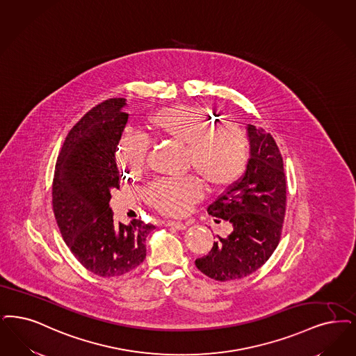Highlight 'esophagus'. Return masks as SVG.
Masks as SVG:
<instances>
[{"mask_svg": "<svg viewBox=\"0 0 356 356\" xmlns=\"http://www.w3.org/2000/svg\"><path fill=\"white\" fill-rule=\"evenodd\" d=\"M168 227L176 229V230H184V229H186V224L180 222V221H171V222H168Z\"/></svg>", "mask_w": 356, "mask_h": 356, "instance_id": "34e87169", "label": "esophagus"}]
</instances>
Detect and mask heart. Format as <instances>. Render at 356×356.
Returning a JSON list of instances; mask_svg holds the SVG:
<instances>
[{"mask_svg": "<svg viewBox=\"0 0 356 356\" xmlns=\"http://www.w3.org/2000/svg\"><path fill=\"white\" fill-rule=\"evenodd\" d=\"M212 118L197 107L177 104L154 111L144 119L151 134L185 145V164L213 189L234 184L249 159L248 138L234 124H212ZM148 143L138 135H124L118 151L119 167L129 175L145 165ZM148 205L160 213L183 216L201 197V186L193 177L157 180L144 193Z\"/></svg>", "mask_w": 356, "mask_h": 356, "instance_id": "1", "label": "heart"}]
</instances>
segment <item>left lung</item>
I'll use <instances>...</instances> for the list:
<instances>
[{
  "instance_id": "obj_1",
  "label": "left lung",
  "mask_w": 356,
  "mask_h": 356,
  "mask_svg": "<svg viewBox=\"0 0 356 356\" xmlns=\"http://www.w3.org/2000/svg\"><path fill=\"white\" fill-rule=\"evenodd\" d=\"M250 157L246 171L208 207L216 222L225 220L233 230L218 237L209 254L195 261L216 281L240 280L258 270L278 246L286 212L284 160L270 134L248 124Z\"/></svg>"
}]
</instances>
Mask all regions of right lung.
Masks as SVG:
<instances>
[{
    "mask_svg": "<svg viewBox=\"0 0 356 356\" xmlns=\"http://www.w3.org/2000/svg\"><path fill=\"white\" fill-rule=\"evenodd\" d=\"M124 106L126 99L113 98L83 115L65 139L53 179V211L63 241L100 277L138 268L145 258V238L155 228L140 220L116 225L108 204L120 183L115 154L127 124Z\"/></svg>",
    "mask_w": 356,
    "mask_h": 356,
    "instance_id": "1",
    "label": "right lung"
}]
</instances>
